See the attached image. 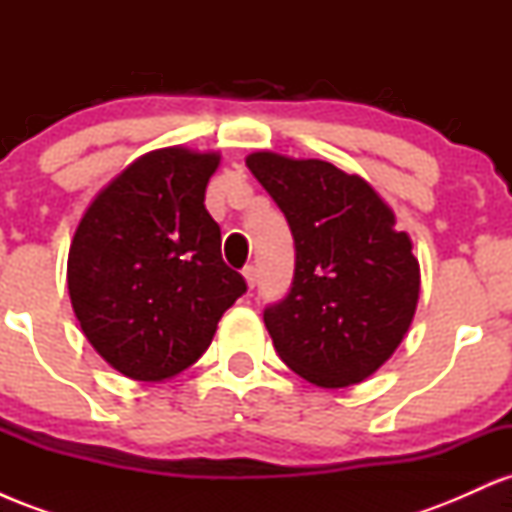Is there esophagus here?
I'll return each instance as SVG.
<instances>
[{
  "instance_id": "esophagus-1",
  "label": "esophagus",
  "mask_w": 512,
  "mask_h": 512,
  "mask_svg": "<svg viewBox=\"0 0 512 512\" xmlns=\"http://www.w3.org/2000/svg\"><path fill=\"white\" fill-rule=\"evenodd\" d=\"M243 276H245V281H248L250 289H255V284H257V267H255V264H248V267L243 269Z\"/></svg>"
}]
</instances>
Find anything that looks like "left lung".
<instances>
[{
    "mask_svg": "<svg viewBox=\"0 0 512 512\" xmlns=\"http://www.w3.org/2000/svg\"><path fill=\"white\" fill-rule=\"evenodd\" d=\"M248 168L289 221L291 289L264 308L276 354L308 383L349 387L395 354L419 301V262L395 214L358 175L257 151Z\"/></svg>",
    "mask_w": 512,
    "mask_h": 512,
    "instance_id": "1",
    "label": "left lung"
}]
</instances>
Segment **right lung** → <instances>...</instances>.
I'll use <instances>...</instances> for the list:
<instances>
[{"label":"right lung","mask_w":512,"mask_h":512,"mask_svg":"<svg viewBox=\"0 0 512 512\" xmlns=\"http://www.w3.org/2000/svg\"><path fill=\"white\" fill-rule=\"evenodd\" d=\"M216 154L151 151L91 202L67 262L72 308L86 339L127 378H173L214 339L248 291L221 257V228L204 207Z\"/></svg>","instance_id":"1"}]
</instances>
